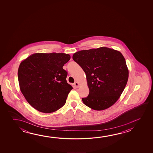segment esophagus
I'll return each instance as SVG.
<instances>
[{"mask_svg":"<svg viewBox=\"0 0 153 153\" xmlns=\"http://www.w3.org/2000/svg\"><path fill=\"white\" fill-rule=\"evenodd\" d=\"M74 85H75V86L76 88H79V84H78L77 82H75V83H74Z\"/></svg>","mask_w":153,"mask_h":153,"instance_id":"obj_1","label":"esophagus"}]
</instances>
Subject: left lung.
I'll return each mask as SVG.
<instances>
[{
	"label": "left lung",
	"mask_w": 153,
	"mask_h": 153,
	"mask_svg": "<svg viewBox=\"0 0 153 153\" xmlns=\"http://www.w3.org/2000/svg\"><path fill=\"white\" fill-rule=\"evenodd\" d=\"M73 59L85 72L89 94L82 98L85 105L102 110L117 101L128 77L125 59L121 53L102 47L78 51Z\"/></svg>",
	"instance_id": "left-lung-1"
}]
</instances>
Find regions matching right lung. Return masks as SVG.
<instances>
[{
    "instance_id": "add662e5",
    "label": "right lung",
    "mask_w": 153,
    "mask_h": 153,
    "mask_svg": "<svg viewBox=\"0 0 153 153\" xmlns=\"http://www.w3.org/2000/svg\"><path fill=\"white\" fill-rule=\"evenodd\" d=\"M70 59L65 53H35L21 63L18 77L21 91L30 105L50 113L65 105L73 88L63 66Z\"/></svg>"
}]
</instances>
